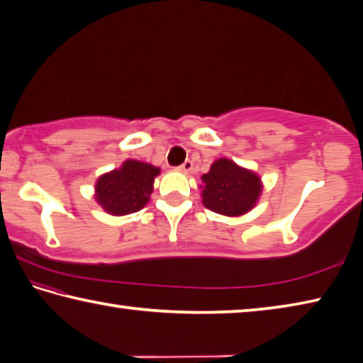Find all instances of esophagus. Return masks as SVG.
I'll use <instances>...</instances> for the list:
<instances>
[{"label":"esophagus","mask_w":363,"mask_h":363,"mask_svg":"<svg viewBox=\"0 0 363 363\" xmlns=\"http://www.w3.org/2000/svg\"><path fill=\"white\" fill-rule=\"evenodd\" d=\"M178 169H180L182 172H185V174H189V172L193 170V161H189V159H188V161L183 162Z\"/></svg>","instance_id":"obj_1"}]
</instances>
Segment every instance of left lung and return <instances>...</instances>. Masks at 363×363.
Returning <instances> with one entry per match:
<instances>
[{
	"mask_svg": "<svg viewBox=\"0 0 363 363\" xmlns=\"http://www.w3.org/2000/svg\"><path fill=\"white\" fill-rule=\"evenodd\" d=\"M202 204L212 212L239 217L255 207L262 194V180L249 169L221 157L202 175Z\"/></svg>",
	"mask_w": 363,
	"mask_h": 363,
	"instance_id": "8db88e82",
	"label": "left lung"
}]
</instances>
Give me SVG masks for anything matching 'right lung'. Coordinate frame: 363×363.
<instances>
[{
	"mask_svg": "<svg viewBox=\"0 0 363 363\" xmlns=\"http://www.w3.org/2000/svg\"><path fill=\"white\" fill-rule=\"evenodd\" d=\"M159 172L161 170L155 165L127 159L119 169L99 178L95 183V201L111 215H127L142 211L148 204L152 183Z\"/></svg>",
	"mask_w": 363,
	"mask_h": 363,
	"instance_id": "obj_1",
	"label": "right lung"
}]
</instances>
